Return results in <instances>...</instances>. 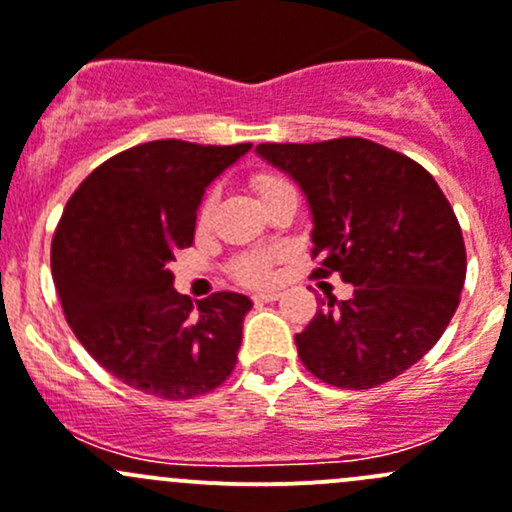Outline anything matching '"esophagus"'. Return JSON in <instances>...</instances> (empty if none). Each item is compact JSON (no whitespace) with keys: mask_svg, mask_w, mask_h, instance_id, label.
Returning <instances> with one entry per match:
<instances>
[{"mask_svg":"<svg viewBox=\"0 0 512 512\" xmlns=\"http://www.w3.org/2000/svg\"><path fill=\"white\" fill-rule=\"evenodd\" d=\"M278 298H281V291H261V293H256L254 301L256 303H271V301H278Z\"/></svg>","mask_w":512,"mask_h":512,"instance_id":"esophagus-1","label":"esophagus"}]
</instances>
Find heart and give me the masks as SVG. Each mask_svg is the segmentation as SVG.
Segmentation results:
<instances>
[{
  "instance_id": "1",
  "label": "heart",
  "mask_w": 512,
  "mask_h": 512,
  "mask_svg": "<svg viewBox=\"0 0 512 512\" xmlns=\"http://www.w3.org/2000/svg\"><path fill=\"white\" fill-rule=\"evenodd\" d=\"M251 184H254L258 199H263V196H268L271 191H276L278 186H283L286 181L276 174H256ZM211 211H214V194L206 196L204 204H201V211H199L201 224H204V221H209ZM271 261L273 258L268 254H244V256L234 258V263H231V273H234L236 281L249 283V286H261V283H266L268 278H271Z\"/></svg>"
}]
</instances>
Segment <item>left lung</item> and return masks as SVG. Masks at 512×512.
<instances>
[{
  "mask_svg": "<svg viewBox=\"0 0 512 512\" xmlns=\"http://www.w3.org/2000/svg\"><path fill=\"white\" fill-rule=\"evenodd\" d=\"M286 171L313 216L316 276L353 283L301 333V363L328 386L363 391L421 361L448 328L465 283L458 219L433 176L376 141L258 144Z\"/></svg>",
  "mask_w": 512,
  "mask_h": 512,
  "instance_id": "1",
  "label": "left lung"
}]
</instances>
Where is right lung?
Wrapping results in <instances>:
<instances>
[{
	"label": "right lung",
	"mask_w": 512,
	"mask_h": 512,
	"mask_svg": "<svg viewBox=\"0 0 512 512\" xmlns=\"http://www.w3.org/2000/svg\"><path fill=\"white\" fill-rule=\"evenodd\" d=\"M251 144L146 141L96 166L64 206L52 276L89 356L126 386L166 401L219 388L236 366L251 301L219 291L194 306L169 263L194 244L196 211Z\"/></svg>",
	"instance_id": "obj_1"
}]
</instances>
